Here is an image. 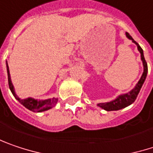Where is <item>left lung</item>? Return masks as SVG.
<instances>
[{"label": "left lung", "mask_w": 153, "mask_h": 153, "mask_svg": "<svg viewBox=\"0 0 153 153\" xmlns=\"http://www.w3.org/2000/svg\"><path fill=\"white\" fill-rule=\"evenodd\" d=\"M126 36L128 38H130L131 40H132L133 43H135L137 46V49L139 51V52L141 53V59L143 61V65H144V73L142 74L141 79H139V81L137 82V86L135 87L134 89H132L131 92L125 94H123V95H120L119 97H117L116 100L110 102H105V103H99L98 106L102 108H103L107 111H112V110H118V109H121V108H123L129 105H131L133 103L136 99H137V96L139 93V91L141 89L144 82H145V79H146V75H147V72H148V67H147V63H146V59H145V57H144V52H143V50L140 47V45L132 38L131 36H130V34L128 32H126Z\"/></svg>", "instance_id": "obj_1"}]
</instances>
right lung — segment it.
I'll return each mask as SVG.
<instances>
[{
    "label": "right lung",
    "instance_id": "add662e5",
    "mask_svg": "<svg viewBox=\"0 0 153 153\" xmlns=\"http://www.w3.org/2000/svg\"><path fill=\"white\" fill-rule=\"evenodd\" d=\"M7 80H8V86H9V88L12 92L13 95L16 97V99L22 104L26 108L31 110V111H34V112H42V111H45V110H48L50 108H51L52 107H54L57 102H58V99L57 98H52V99H48V100H45V101H36L33 98H27V99H24V100H22L20 98H18L16 96V94H15V91H14V87H13V84L11 82V79H10V74H9V70H8V66H7Z\"/></svg>",
    "mask_w": 153,
    "mask_h": 153
}]
</instances>
